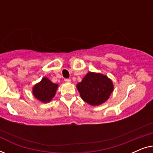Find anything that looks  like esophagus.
Returning <instances> with one entry per match:
<instances>
[{
	"mask_svg": "<svg viewBox=\"0 0 153 153\" xmlns=\"http://www.w3.org/2000/svg\"><path fill=\"white\" fill-rule=\"evenodd\" d=\"M65 81L67 83H70L71 82V79H65Z\"/></svg>",
	"mask_w": 153,
	"mask_h": 153,
	"instance_id": "obj_1",
	"label": "esophagus"
}]
</instances>
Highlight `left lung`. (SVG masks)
I'll return each instance as SVG.
<instances>
[{
	"mask_svg": "<svg viewBox=\"0 0 153 153\" xmlns=\"http://www.w3.org/2000/svg\"><path fill=\"white\" fill-rule=\"evenodd\" d=\"M76 88L83 101L92 106H98L108 100L114 91V83L106 75L89 72Z\"/></svg>",
	"mask_w": 153,
	"mask_h": 153,
	"instance_id": "8db88e82",
	"label": "left lung"
}]
</instances>
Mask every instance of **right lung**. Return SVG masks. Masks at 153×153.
<instances>
[{"instance_id": "1", "label": "right lung", "mask_w": 153, "mask_h": 153, "mask_svg": "<svg viewBox=\"0 0 153 153\" xmlns=\"http://www.w3.org/2000/svg\"><path fill=\"white\" fill-rule=\"evenodd\" d=\"M58 87V84L53 83L45 76L33 86V94L37 100L43 103H48L54 97Z\"/></svg>"}]
</instances>
